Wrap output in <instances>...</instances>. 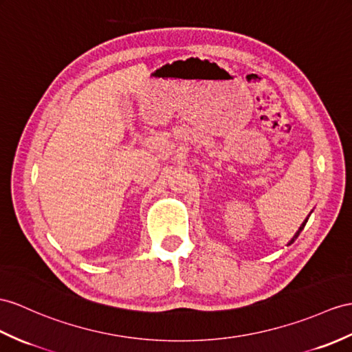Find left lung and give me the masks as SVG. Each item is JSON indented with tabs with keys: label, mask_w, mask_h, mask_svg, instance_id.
Returning a JSON list of instances; mask_svg holds the SVG:
<instances>
[{
	"label": "left lung",
	"mask_w": 352,
	"mask_h": 352,
	"mask_svg": "<svg viewBox=\"0 0 352 352\" xmlns=\"http://www.w3.org/2000/svg\"><path fill=\"white\" fill-rule=\"evenodd\" d=\"M306 222H307V218H306V219H305V221H303V224H302V226H300V228H298V230H297V233H296V234H294V237H293V239H291V241H289V243H288V245H291V243H293V242H294V241H296V239H297V237H298V234H300V233H302V230H303V228H305V226H306Z\"/></svg>",
	"instance_id": "obj_1"
}]
</instances>
